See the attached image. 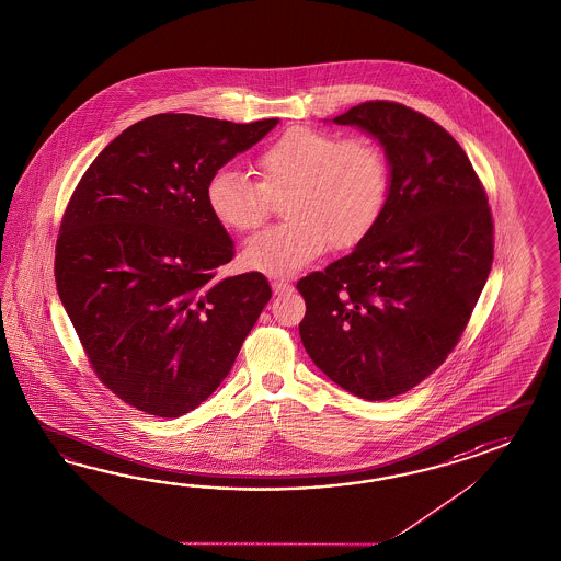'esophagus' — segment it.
I'll list each match as a JSON object with an SVG mask.
<instances>
[{
    "label": "esophagus",
    "instance_id": "1",
    "mask_svg": "<svg viewBox=\"0 0 561 561\" xmlns=\"http://www.w3.org/2000/svg\"><path fill=\"white\" fill-rule=\"evenodd\" d=\"M272 289H274L275 296H284V294H289L294 287L289 286L287 282H279V279H274V282H272Z\"/></svg>",
    "mask_w": 561,
    "mask_h": 561
}]
</instances>
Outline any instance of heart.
<instances>
[{"label": "heart", "mask_w": 561, "mask_h": 561, "mask_svg": "<svg viewBox=\"0 0 561 561\" xmlns=\"http://www.w3.org/2000/svg\"><path fill=\"white\" fill-rule=\"evenodd\" d=\"M260 182L231 165L206 180L210 215L232 231H253L286 198L287 225L251 237L243 263L286 277L336 249L360 245L379 225L389 198V162L377 141L289 127L257 158Z\"/></svg>", "instance_id": "heart-1"}]
</instances>
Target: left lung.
<instances>
[{"label":"left lung","instance_id":"8db88e82","mask_svg":"<svg viewBox=\"0 0 561 561\" xmlns=\"http://www.w3.org/2000/svg\"><path fill=\"white\" fill-rule=\"evenodd\" d=\"M332 124L381 144L389 198L351 255L298 282L301 344L342 389L382 401L424 381L465 332L491 274V208L465 150L422 113L369 101Z\"/></svg>","mask_w":561,"mask_h":561}]
</instances>
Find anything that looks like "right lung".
I'll return each instance as SVG.
<instances>
[{"instance_id": "1", "label": "right lung", "mask_w": 561, "mask_h": 561, "mask_svg": "<svg viewBox=\"0 0 561 561\" xmlns=\"http://www.w3.org/2000/svg\"><path fill=\"white\" fill-rule=\"evenodd\" d=\"M277 122L153 115L82 174L56 241V287L96 377L131 408H198L272 298L257 272L217 277L234 245L205 188Z\"/></svg>"}]
</instances>
